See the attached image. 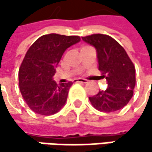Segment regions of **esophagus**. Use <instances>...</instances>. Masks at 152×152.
Segmentation results:
<instances>
[{
	"mask_svg": "<svg viewBox=\"0 0 152 152\" xmlns=\"http://www.w3.org/2000/svg\"><path fill=\"white\" fill-rule=\"evenodd\" d=\"M75 83H87V80L86 79H83V78H77L75 80Z\"/></svg>",
	"mask_w": 152,
	"mask_h": 152,
	"instance_id": "34e87169",
	"label": "esophagus"
}]
</instances>
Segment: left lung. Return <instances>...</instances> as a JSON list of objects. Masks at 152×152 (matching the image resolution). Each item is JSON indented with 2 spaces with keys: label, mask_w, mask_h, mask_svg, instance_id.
I'll use <instances>...</instances> for the list:
<instances>
[{
  "label": "left lung",
  "mask_w": 152,
  "mask_h": 152,
  "mask_svg": "<svg viewBox=\"0 0 152 152\" xmlns=\"http://www.w3.org/2000/svg\"><path fill=\"white\" fill-rule=\"evenodd\" d=\"M83 40L96 48L99 69L106 77L107 88L89 97L91 105L100 112H115L126 106L133 96L136 69L125 49L112 37L92 34Z\"/></svg>",
  "instance_id": "left-lung-1"
}]
</instances>
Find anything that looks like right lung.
Returning a JSON list of instances; mask_svg holds the SVG:
<instances>
[{
    "mask_svg": "<svg viewBox=\"0 0 152 152\" xmlns=\"http://www.w3.org/2000/svg\"><path fill=\"white\" fill-rule=\"evenodd\" d=\"M81 40L56 33L39 38L27 51L19 69L21 94L36 113L52 115L65 105L72 82L57 84L53 77L63 53Z\"/></svg>",
    "mask_w": 152,
    "mask_h": 152,
    "instance_id": "1",
    "label": "right lung"
}]
</instances>
